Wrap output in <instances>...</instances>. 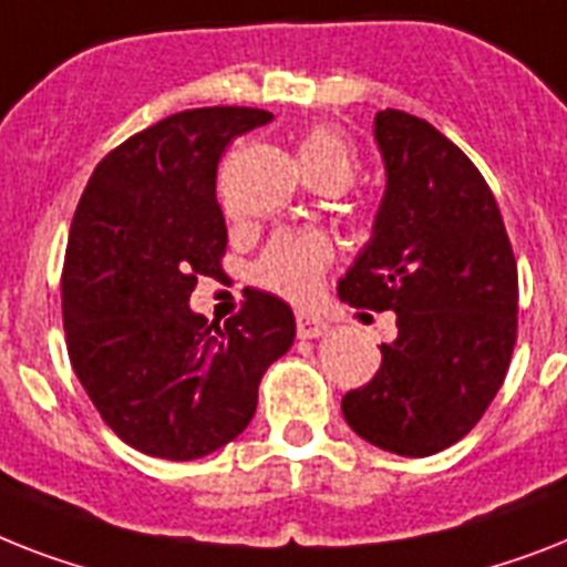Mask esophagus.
I'll use <instances>...</instances> for the list:
<instances>
[{
  "label": "esophagus",
  "mask_w": 567,
  "mask_h": 567,
  "mask_svg": "<svg viewBox=\"0 0 567 567\" xmlns=\"http://www.w3.org/2000/svg\"><path fill=\"white\" fill-rule=\"evenodd\" d=\"M326 331V323L317 315H308V311H297V334L302 340L320 338Z\"/></svg>",
  "instance_id": "34e87169"
}]
</instances>
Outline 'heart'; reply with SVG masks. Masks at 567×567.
Masks as SVG:
<instances>
[{
    "label": "heart",
    "mask_w": 567,
    "mask_h": 567,
    "mask_svg": "<svg viewBox=\"0 0 567 567\" xmlns=\"http://www.w3.org/2000/svg\"><path fill=\"white\" fill-rule=\"evenodd\" d=\"M299 163L311 179H334L347 188L358 174V154L352 142L329 124H315L299 136ZM331 261V241L323 233H285L268 244L256 265V279L288 299H306L315 291L326 265Z\"/></svg>",
    "instance_id": "b5f03b06"
}]
</instances>
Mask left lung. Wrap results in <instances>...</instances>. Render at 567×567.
<instances>
[{
    "mask_svg": "<svg viewBox=\"0 0 567 567\" xmlns=\"http://www.w3.org/2000/svg\"><path fill=\"white\" fill-rule=\"evenodd\" d=\"M388 192L370 244L340 279L343 302L395 311L370 384L343 395L358 436L427 457L472 431L507 379L518 268L477 165L425 118L375 116Z\"/></svg>",
    "mask_w": 567,
    "mask_h": 567,
    "instance_id": "left-lung-1",
    "label": "left lung"
}]
</instances>
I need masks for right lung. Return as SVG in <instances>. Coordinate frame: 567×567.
<instances>
[{
	"label": "right lung",
	"instance_id": "obj_1",
	"mask_svg": "<svg viewBox=\"0 0 567 567\" xmlns=\"http://www.w3.org/2000/svg\"><path fill=\"white\" fill-rule=\"evenodd\" d=\"M268 110H183L110 151L92 172L60 274L78 381L118 440L197 460L250 425L259 381L293 343L282 299L247 288L224 326L188 308L197 276H218L227 224L218 163Z\"/></svg>",
	"mask_w": 567,
	"mask_h": 567
}]
</instances>
